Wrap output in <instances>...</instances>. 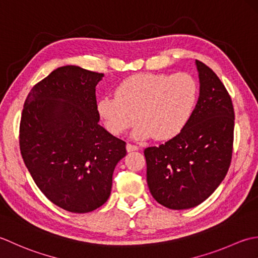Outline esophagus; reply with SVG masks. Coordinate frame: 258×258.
<instances>
[{
  "label": "esophagus",
  "mask_w": 258,
  "mask_h": 258,
  "mask_svg": "<svg viewBox=\"0 0 258 258\" xmlns=\"http://www.w3.org/2000/svg\"><path fill=\"white\" fill-rule=\"evenodd\" d=\"M125 148H127V151H128V152L136 151V150H138V149H139V148H138V146H136V145H131V144H127V146H125Z\"/></svg>",
  "instance_id": "1"
}]
</instances>
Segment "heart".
I'll list each match as a JSON object with an SVG mask.
<instances>
[{"label":"heart","mask_w":258,"mask_h":258,"mask_svg":"<svg viewBox=\"0 0 258 258\" xmlns=\"http://www.w3.org/2000/svg\"><path fill=\"white\" fill-rule=\"evenodd\" d=\"M199 88L187 72L175 75L138 73L123 80L115 96L103 97L98 103L106 128L121 135L139 120L136 138L154 136L171 139L185 127L196 107Z\"/></svg>","instance_id":"heart-1"}]
</instances>
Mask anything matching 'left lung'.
Returning a JSON list of instances; mask_svg holds the SVG:
<instances>
[{"instance_id": "left-lung-1", "label": "left lung", "mask_w": 258, "mask_h": 258, "mask_svg": "<svg viewBox=\"0 0 258 258\" xmlns=\"http://www.w3.org/2000/svg\"><path fill=\"white\" fill-rule=\"evenodd\" d=\"M199 98L185 127L158 147H148L147 183L169 209L197 206L224 180L232 161L235 113L232 99L209 67L196 60Z\"/></svg>"}]
</instances>
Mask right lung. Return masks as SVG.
I'll list each match as a JSON object with an SVG mask.
<instances>
[{
  "instance_id": "add662e5",
  "label": "right lung",
  "mask_w": 258,
  "mask_h": 258,
  "mask_svg": "<svg viewBox=\"0 0 258 258\" xmlns=\"http://www.w3.org/2000/svg\"><path fill=\"white\" fill-rule=\"evenodd\" d=\"M103 73L66 66L31 89L20 150L36 186L56 206L89 213L108 201L123 140L99 124L96 86Z\"/></svg>"
}]
</instances>
